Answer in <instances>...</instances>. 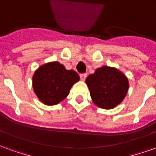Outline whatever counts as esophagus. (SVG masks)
<instances>
[{"instance_id": "1", "label": "esophagus", "mask_w": 156, "mask_h": 156, "mask_svg": "<svg viewBox=\"0 0 156 156\" xmlns=\"http://www.w3.org/2000/svg\"><path fill=\"white\" fill-rule=\"evenodd\" d=\"M87 78V73H83V74H80V78H81L83 81H84L85 79Z\"/></svg>"}]
</instances>
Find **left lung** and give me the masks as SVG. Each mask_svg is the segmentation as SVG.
<instances>
[{
    "instance_id": "obj_1",
    "label": "left lung",
    "mask_w": 156,
    "mask_h": 156,
    "mask_svg": "<svg viewBox=\"0 0 156 156\" xmlns=\"http://www.w3.org/2000/svg\"><path fill=\"white\" fill-rule=\"evenodd\" d=\"M93 102L105 109L116 107L124 100L129 88L125 75L115 68L104 66L86 78Z\"/></svg>"
}]
</instances>
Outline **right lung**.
Instances as JSON below:
<instances>
[{
  "instance_id": "right-lung-1",
  "label": "right lung",
  "mask_w": 156,
  "mask_h": 156,
  "mask_svg": "<svg viewBox=\"0 0 156 156\" xmlns=\"http://www.w3.org/2000/svg\"><path fill=\"white\" fill-rule=\"evenodd\" d=\"M79 76L73 70H67L58 62L42 65L32 78L34 92L44 105H58L69 94Z\"/></svg>"
}]
</instances>
